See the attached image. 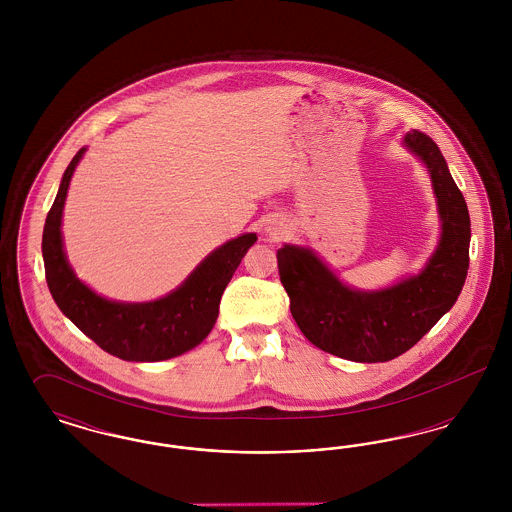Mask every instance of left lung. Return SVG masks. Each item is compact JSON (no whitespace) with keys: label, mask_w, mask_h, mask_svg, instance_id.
I'll list each match as a JSON object with an SVG mask.
<instances>
[{"label":"left lung","mask_w":512,"mask_h":512,"mask_svg":"<svg viewBox=\"0 0 512 512\" xmlns=\"http://www.w3.org/2000/svg\"><path fill=\"white\" fill-rule=\"evenodd\" d=\"M405 146L428 167L441 217V240L424 270L384 292H357L318 261L311 249H278V274L305 338L322 351L357 363H386L422 340L457 301L468 272L470 217L436 142L413 130Z\"/></svg>","instance_id":"8db88e82"}]
</instances>
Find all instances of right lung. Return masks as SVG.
Here are the masks:
<instances>
[{
	"label": "right lung",
	"instance_id": "obj_1",
	"mask_svg": "<svg viewBox=\"0 0 512 512\" xmlns=\"http://www.w3.org/2000/svg\"><path fill=\"white\" fill-rule=\"evenodd\" d=\"M84 151V147L78 149L69 163L44 224L46 280L57 307L103 351L122 361L155 363L194 349L215 326L222 292L257 236L244 234L220 245L178 290L163 299L151 303L107 301L74 276L61 240L65 197Z\"/></svg>",
	"mask_w": 512,
	"mask_h": 512
}]
</instances>
